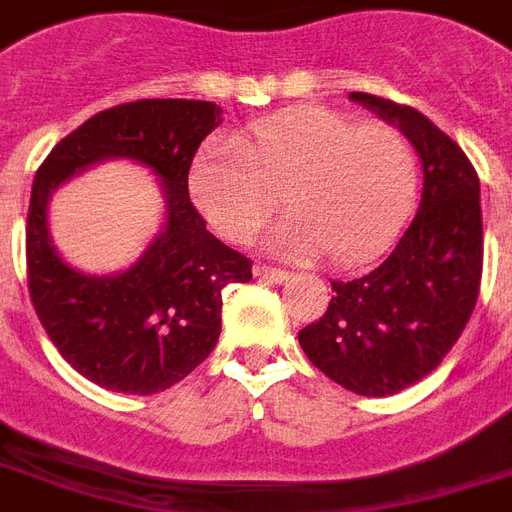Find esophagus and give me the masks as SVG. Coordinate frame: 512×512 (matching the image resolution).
I'll return each instance as SVG.
<instances>
[{"label":"esophagus","mask_w":512,"mask_h":512,"mask_svg":"<svg viewBox=\"0 0 512 512\" xmlns=\"http://www.w3.org/2000/svg\"><path fill=\"white\" fill-rule=\"evenodd\" d=\"M255 276L263 278V281H270V284H284V281L292 278V273L281 268H270V265H257Z\"/></svg>","instance_id":"obj_1"}]
</instances>
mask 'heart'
I'll return each mask as SVG.
<instances>
[{
  "label": "heart",
  "instance_id": "heart-1",
  "mask_svg": "<svg viewBox=\"0 0 512 512\" xmlns=\"http://www.w3.org/2000/svg\"><path fill=\"white\" fill-rule=\"evenodd\" d=\"M418 184V157L400 128L360 123L326 107L281 112L234 139L210 141L189 173L194 205L220 236L249 242L276 210L289 218L268 249L336 265L386 242Z\"/></svg>",
  "mask_w": 512,
  "mask_h": 512
}]
</instances>
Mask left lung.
Instances as JSON below:
<instances>
[{"label": "left lung", "instance_id": "obj_1", "mask_svg": "<svg viewBox=\"0 0 512 512\" xmlns=\"http://www.w3.org/2000/svg\"><path fill=\"white\" fill-rule=\"evenodd\" d=\"M350 99L410 139L423 168L421 205L381 263L331 281L328 310L299 331V347L344 389L389 397L439 368L476 307L481 191L463 149L423 112L363 91Z\"/></svg>", "mask_w": 512, "mask_h": 512}]
</instances>
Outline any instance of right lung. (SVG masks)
Wrapping results in <instances>:
<instances>
[{
    "label": "right lung",
    "mask_w": 512,
    "mask_h": 512,
    "mask_svg": "<svg viewBox=\"0 0 512 512\" xmlns=\"http://www.w3.org/2000/svg\"><path fill=\"white\" fill-rule=\"evenodd\" d=\"M199 99H139L97 112L36 170L26 228L28 289L57 352L83 378L123 394H157L205 360L220 336L223 289L247 284L252 260L218 242L189 199L199 144L223 123ZM131 159L161 181L163 226L126 271L83 274L56 252L48 202L73 175Z\"/></svg>",
    "instance_id": "obj_1"
}]
</instances>
